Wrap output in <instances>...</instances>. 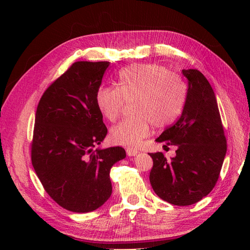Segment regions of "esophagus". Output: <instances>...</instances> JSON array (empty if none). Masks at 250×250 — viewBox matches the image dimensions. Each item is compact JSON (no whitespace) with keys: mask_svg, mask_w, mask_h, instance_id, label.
<instances>
[{"mask_svg":"<svg viewBox=\"0 0 250 250\" xmlns=\"http://www.w3.org/2000/svg\"><path fill=\"white\" fill-rule=\"evenodd\" d=\"M137 153H139V150L133 149V148H126V155H128L129 157L136 156Z\"/></svg>","mask_w":250,"mask_h":250,"instance_id":"1","label":"esophagus"}]
</instances>
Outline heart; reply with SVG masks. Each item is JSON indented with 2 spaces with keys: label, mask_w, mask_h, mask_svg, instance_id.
Listing matches in <instances>:
<instances>
[{
  "label": "heart",
  "mask_w": 250,
  "mask_h": 250,
  "mask_svg": "<svg viewBox=\"0 0 250 250\" xmlns=\"http://www.w3.org/2000/svg\"><path fill=\"white\" fill-rule=\"evenodd\" d=\"M186 86L176 74L157 63L125 67L118 74V87L101 86L95 95L98 108L109 121L121 114L126 101H134L136 116L113 126L115 144L136 147L149 134L151 125L164 128L176 120L183 109Z\"/></svg>",
  "instance_id": "1"
}]
</instances>
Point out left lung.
<instances>
[{
    "instance_id": "obj_1",
    "label": "left lung",
    "mask_w": 250,
    "mask_h": 250,
    "mask_svg": "<svg viewBox=\"0 0 250 250\" xmlns=\"http://www.w3.org/2000/svg\"><path fill=\"white\" fill-rule=\"evenodd\" d=\"M188 81L182 116L156 142L175 145L176 156L149 153L153 166L151 187L173 205L194 204L208 194L218 180L227 153V141L215 92L198 70H183Z\"/></svg>"
}]
</instances>
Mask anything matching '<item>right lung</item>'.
<instances>
[{"mask_svg":"<svg viewBox=\"0 0 250 250\" xmlns=\"http://www.w3.org/2000/svg\"><path fill=\"white\" fill-rule=\"evenodd\" d=\"M109 62H75L47 88L35 114L32 166L50 198L74 213L102 206L122 147L94 150L107 134L95 95Z\"/></svg>","mask_w":250,"mask_h":250,"instance_id":"1","label":"right lung"}]
</instances>
